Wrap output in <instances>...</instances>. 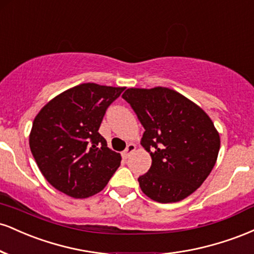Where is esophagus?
Returning <instances> with one entry per match:
<instances>
[{
    "instance_id": "1",
    "label": "esophagus",
    "mask_w": 254,
    "mask_h": 254,
    "mask_svg": "<svg viewBox=\"0 0 254 254\" xmlns=\"http://www.w3.org/2000/svg\"><path fill=\"white\" fill-rule=\"evenodd\" d=\"M135 150H136V145L135 144H132V143L127 144V149H125L123 153H122V156H123L124 159H127V157H130L131 154H132Z\"/></svg>"
}]
</instances>
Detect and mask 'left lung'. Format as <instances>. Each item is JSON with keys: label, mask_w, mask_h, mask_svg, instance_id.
<instances>
[{"label": "left lung", "mask_w": 254, "mask_h": 254, "mask_svg": "<svg viewBox=\"0 0 254 254\" xmlns=\"http://www.w3.org/2000/svg\"><path fill=\"white\" fill-rule=\"evenodd\" d=\"M144 127L141 144L150 154L149 171L138 178L145 196L179 202L208 178L220 150V133L204 111L166 87L127 88L122 95Z\"/></svg>", "instance_id": "8db88e82"}]
</instances>
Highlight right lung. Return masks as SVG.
<instances>
[{"label":"right lung","instance_id":"obj_1","mask_svg":"<svg viewBox=\"0 0 254 254\" xmlns=\"http://www.w3.org/2000/svg\"><path fill=\"white\" fill-rule=\"evenodd\" d=\"M125 87L81 83L51 99L34 118L30 148L40 172L58 191L87 198L107 185L122 161L99 133L107 107Z\"/></svg>","mask_w":254,"mask_h":254}]
</instances>
